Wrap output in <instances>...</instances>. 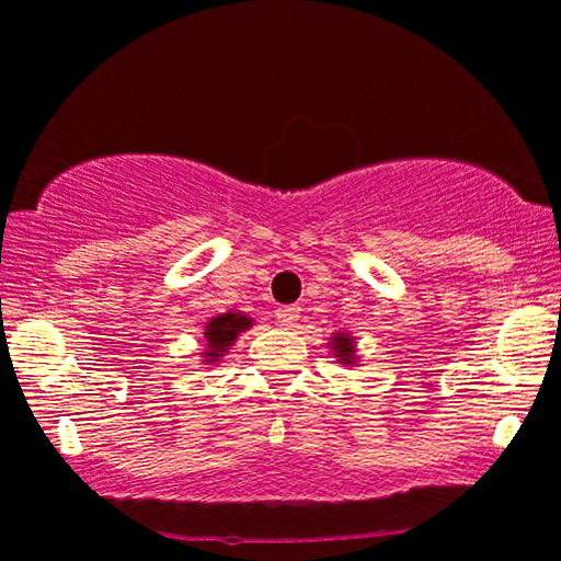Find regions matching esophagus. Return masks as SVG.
I'll return each mask as SVG.
<instances>
[{
	"label": "esophagus",
	"mask_w": 561,
	"mask_h": 561,
	"mask_svg": "<svg viewBox=\"0 0 561 561\" xmlns=\"http://www.w3.org/2000/svg\"><path fill=\"white\" fill-rule=\"evenodd\" d=\"M297 320H300V308H297V305H285V308L276 310V323L279 325L293 328L297 325Z\"/></svg>",
	"instance_id": "1"
}]
</instances>
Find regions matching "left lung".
Wrapping results in <instances>:
<instances>
[{
	"label": "left lung",
	"mask_w": 561,
	"mask_h": 561,
	"mask_svg": "<svg viewBox=\"0 0 561 561\" xmlns=\"http://www.w3.org/2000/svg\"><path fill=\"white\" fill-rule=\"evenodd\" d=\"M335 356L339 362L351 364L354 362V339H346V335H335Z\"/></svg>",
	"instance_id": "left-lung-1"
}]
</instances>
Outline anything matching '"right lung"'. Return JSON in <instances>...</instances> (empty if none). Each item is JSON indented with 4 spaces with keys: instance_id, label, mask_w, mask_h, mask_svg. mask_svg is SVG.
Listing matches in <instances>:
<instances>
[{
    "instance_id": "obj_1",
    "label": "right lung",
    "mask_w": 561,
    "mask_h": 561,
    "mask_svg": "<svg viewBox=\"0 0 561 561\" xmlns=\"http://www.w3.org/2000/svg\"><path fill=\"white\" fill-rule=\"evenodd\" d=\"M251 325V320L241 316V312H226V316L220 318H213L210 323L205 328V339H207V348L205 356L207 362H213V358L222 356V351H226L230 343L236 341V335L245 331V328Z\"/></svg>"
}]
</instances>
